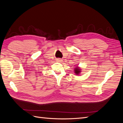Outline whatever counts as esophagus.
I'll use <instances>...</instances> for the list:
<instances>
[{
    "label": "esophagus",
    "mask_w": 123,
    "mask_h": 123,
    "mask_svg": "<svg viewBox=\"0 0 123 123\" xmlns=\"http://www.w3.org/2000/svg\"><path fill=\"white\" fill-rule=\"evenodd\" d=\"M57 61L59 62H62V58H57Z\"/></svg>",
    "instance_id": "obj_1"
}]
</instances>
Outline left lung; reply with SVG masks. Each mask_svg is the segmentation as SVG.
Masks as SVG:
<instances>
[{
    "instance_id": "left-lung-1",
    "label": "left lung",
    "mask_w": 123,
    "mask_h": 123,
    "mask_svg": "<svg viewBox=\"0 0 123 123\" xmlns=\"http://www.w3.org/2000/svg\"><path fill=\"white\" fill-rule=\"evenodd\" d=\"M75 72L76 74H79L80 72V70L79 69V68H76L75 70Z\"/></svg>"
}]
</instances>
